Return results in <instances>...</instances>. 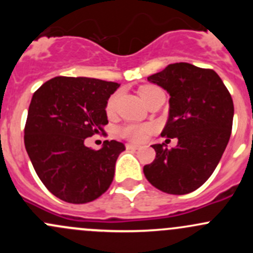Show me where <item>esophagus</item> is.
I'll return each mask as SVG.
<instances>
[{"label": "esophagus", "instance_id": "obj_1", "mask_svg": "<svg viewBox=\"0 0 253 253\" xmlns=\"http://www.w3.org/2000/svg\"><path fill=\"white\" fill-rule=\"evenodd\" d=\"M126 148L127 149H131V150H136V149H139V145H136V144H126Z\"/></svg>", "mask_w": 253, "mask_h": 253}]
</instances>
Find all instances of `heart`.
Instances as JSON below:
<instances>
[{
	"label": "heart",
	"mask_w": 253,
	"mask_h": 253,
	"mask_svg": "<svg viewBox=\"0 0 253 253\" xmlns=\"http://www.w3.org/2000/svg\"><path fill=\"white\" fill-rule=\"evenodd\" d=\"M157 86L154 85H145L141 88L139 90V95H141L142 100L144 101L148 99V96L153 93V91L157 90ZM117 94H114L108 101V105H106V112L109 115L114 114L115 108H116V101H117ZM153 127L150 125H126V126L122 127L120 129V134L125 138L129 139L132 142H142L143 139L147 137V134L152 131Z\"/></svg>",
	"instance_id": "1"
}]
</instances>
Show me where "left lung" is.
<instances>
[{"instance_id":"obj_1","label":"left lung","mask_w":253,"mask_h":253,"mask_svg":"<svg viewBox=\"0 0 253 253\" xmlns=\"http://www.w3.org/2000/svg\"><path fill=\"white\" fill-rule=\"evenodd\" d=\"M148 81L170 95L162 136L177 138V145L153 144L157 157L143 172L158 190L186 195L201 187L220 162L233 127V99L216 72L191 63H172Z\"/></svg>"}]
</instances>
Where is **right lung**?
I'll return each instance as SVG.
<instances>
[{"label":"right lung","mask_w":253,"mask_h":253,"mask_svg":"<svg viewBox=\"0 0 253 253\" xmlns=\"http://www.w3.org/2000/svg\"><path fill=\"white\" fill-rule=\"evenodd\" d=\"M120 86L86 77H55L33 95L24 144L45 187L68 203H88L110 187L124 143L105 141L99 150L84 141L104 131L106 105Z\"/></svg>","instance_id":"add662e5"}]
</instances>
